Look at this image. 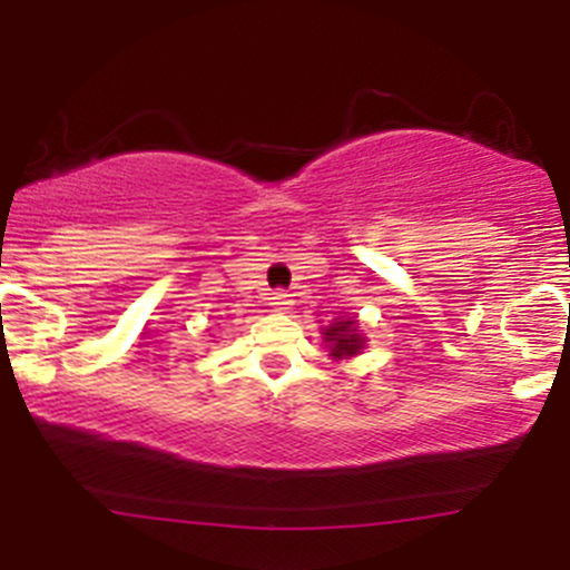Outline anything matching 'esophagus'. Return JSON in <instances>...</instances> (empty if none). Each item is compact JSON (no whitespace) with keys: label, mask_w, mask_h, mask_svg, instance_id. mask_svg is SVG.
I'll return each instance as SVG.
<instances>
[{"label":"esophagus","mask_w":570,"mask_h":570,"mask_svg":"<svg viewBox=\"0 0 570 570\" xmlns=\"http://www.w3.org/2000/svg\"><path fill=\"white\" fill-rule=\"evenodd\" d=\"M292 303H294L292 294L286 292V289H278V292H273V294H271V305H273V307H278V311H286V307H289Z\"/></svg>","instance_id":"esophagus-1"}]
</instances>
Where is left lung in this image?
Segmentation results:
<instances>
[{
	"label": "left lung",
	"instance_id": "obj_1",
	"mask_svg": "<svg viewBox=\"0 0 570 570\" xmlns=\"http://www.w3.org/2000/svg\"><path fill=\"white\" fill-rule=\"evenodd\" d=\"M326 343H332V356H353L362 348V337L353 330V322H337L326 330Z\"/></svg>",
	"mask_w": 570,
	"mask_h": 570
}]
</instances>
